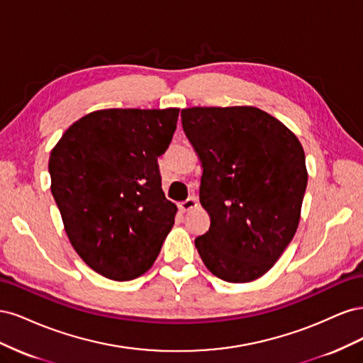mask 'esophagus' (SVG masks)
Listing matches in <instances>:
<instances>
[{"instance_id":"esophagus-1","label":"esophagus","mask_w":363,"mask_h":363,"mask_svg":"<svg viewBox=\"0 0 363 363\" xmlns=\"http://www.w3.org/2000/svg\"><path fill=\"white\" fill-rule=\"evenodd\" d=\"M196 206H199V200H196L195 196H189V199L186 201L179 203L180 212H189V211H192V208H195Z\"/></svg>"}]
</instances>
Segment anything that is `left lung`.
Instances as JSON below:
<instances>
[{
	"instance_id": "left-lung-1",
	"label": "left lung",
	"mask_w": 363,
	"mask_h": 363,
	"mask_svg": "<svg viewBox=\"0 0 363 363\" xmlns=\"http://www.w3.org/2000/svg\"><path fill=\"white\" fill-rule=\"evenodd\" d=\"M182 124L201 162L200 203L211 216L195 247L213 276L256 280L280 259L300 223L307 186L300 140L252 106L183 108Z\"/></svg>"
}]
</instances>
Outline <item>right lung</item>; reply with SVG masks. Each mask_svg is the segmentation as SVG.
<instances>
[{"mask_svg": "<svg viewBox=\"0 0 363 363\" xmlns=\"http://www.w3.org/2000/svg\"><path fill=\"white\" fill-rule=\"evenodd\" d=\"M180 108H103L84 115L51 150V192L71 245L101 276L145 274L174 225L157 157Z\"/></svg>", "mask_w": 363, "mask_h": 363, "instance_id": "add662e5", "label": "right lung"}]
</instances>
